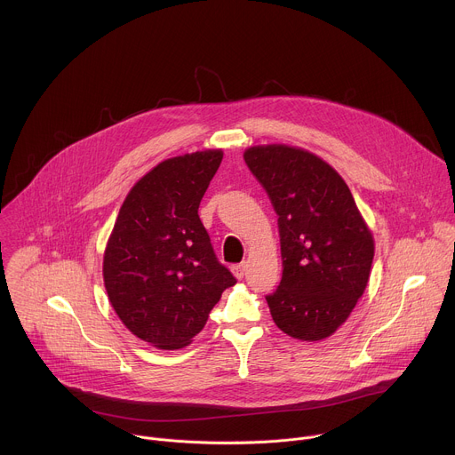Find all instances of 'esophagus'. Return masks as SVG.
<instances>
[{"label": "esophagus", "mask_w": 455, "mask_h": 455, "mask_svg": "<svg viewBox=\"0 0 455 455\" xmlns=\"http://www.w3.org/2000/svg\"><path fill=\"white\" fill-rule=\"evenodd\" d=\"M244 264H235V266H232V273H234V276L237 278V280H241L243 276H244Z\"/></svg>", "instance_id": "34e87169"}]
</instances>
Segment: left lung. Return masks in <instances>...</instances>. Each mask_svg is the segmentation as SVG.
<instances>
[{
  "label": "left lung",
  "instance_id": "8db88e82",
  "mask_svg": "<svg viewBox=\"0 0 455 455\" xmlns=\"http://www.w3.org/2000/svg\"><path fill=\"white\" fill-rule=\"evenodd\" d=\"M244 161L278 214L283 275L266 296L275 324L292 339L331 337L363 296L374 237L349 186L319 156L291 145H257Z\"/></svg>",
  "mask_w": 455,
  "mask_h": 455
}]
</instances>
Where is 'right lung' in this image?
I'll return each instance as SVG.
<instances>
[{
  "label": "right lung",
  "mask_w": 455,
  "mask_h": 455,
  "mask_svg": "<svg viewBox=\"0 0 455 455\" xmlns=\"http://www.w3.org/2000/svg\"><path fill=\"white\" fill-rule=\"evenodd\" d=\"M223 159L221 148L170 157L127 193L109 234L102 278L124 326L147 344L189 346L227 287L198 205Z\"/></svg>",
  "instance_id": "1"
}]
</instances>
